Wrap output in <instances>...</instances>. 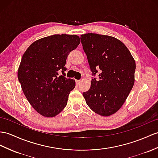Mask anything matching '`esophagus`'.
Returning <instances> with one entry per match:
<instances>
[{
  "label": "esophagus",
  "mask_w": 158,
  "mask_h": 158,
  "mask_svg": "<svg viewBox=\"0 0 158 158\" xmlns=\"http://www.w3.org/2000/svg\"><path fill=\"white\" fill-rule=\"evenodd\" d=\"M80 82H81V80H76V84H78V85L80 84Z\"/></svg>",
  "instance_id": "obj_1"
}]
</instances>
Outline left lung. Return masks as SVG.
Masks as SVG:
<instances>
[{
    "label": "left lung",
    "instance_id": "1",
    "mask_svg": "<svg viewBox=\"0 0 158 158\" xmlns=\"http://www.w3.org/2000/svg\"><path fill=\"white\" fill-rule=\"evenodd\" d=\"M80 40L92 74L101 70L98 80L91 81L90 89L83 92L92 110L108 117L120 109L135 82V61L120 40L96 33L81 35Z\"/></svg>",
    "mask_w": 158,
    "mask_h": 158
}]
</instances>
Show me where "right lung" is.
Instances as JSON below:
<instances>
[{
  "label": "right lung",
  "instance_id": "right-lung-1",
  "mask_svg": "<svg viewBox=\"0 0 158 158\" xmlns=\"http://www.w3.org/2000/svg\"><path fill=\"white\" fill-rule=\"evenodd\" d=\"M80 43L76 35H53L34 41L23 56L19 81L30 105L42 116L53 117L66 107L76 82L65 78V65ZM60 69L63 76L57 77Z\"/></svg>",
  "mask_w": 158,
  "mask_h": 158
}]
</instances>
